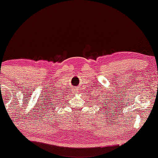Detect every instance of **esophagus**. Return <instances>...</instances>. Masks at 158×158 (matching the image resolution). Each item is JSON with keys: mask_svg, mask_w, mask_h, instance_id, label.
I'll use <instances>...</instances> for the list:
<instances>
[{"mask_svg": "<svg viewBox=\"0 0 158 158\" xmlns=\"http://www.w3.org/2000/svg\"><path fill=\"white\" fill-rule=\"evenodd\" d=\"M79 88H78V87H75V88L73 89V92H74V93L78 94V93H79Z\"/></svg>", "mask_w": 158, "mask_h": 158, "instance_id": "esophagus-1", "label": "esophagus"}]
</instances>
